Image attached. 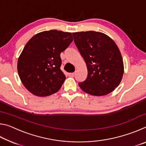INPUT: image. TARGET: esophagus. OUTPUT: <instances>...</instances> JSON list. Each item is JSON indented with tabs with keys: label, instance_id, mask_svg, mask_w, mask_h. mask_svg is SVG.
Instances as JSON below:
<instances>
[{
	"label": "esophagus",
	"instance_id": "obj_1",
	"mask_svg": "<svg viewBox=\"0 0 146 146\" xmlns=\"http://www.w3.org/2000/svg\"><path fill=\"white\" fill-rule=\"evenodd\" d=\"M75 75V73H68V76H71V77H73Z\"/></svg>",
	"mask_w": 146,
	"mask_h": 146
}]
</instances>
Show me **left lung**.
Listing matches in <instances>:
<instances>
[{"instance_id":"8db88e82","label":"left lung","mask_w":146,"mask_h":146,"mask_svg":"<svg viewBox=\"0 0 146 146\" xmlns=\"http://www.w3.org/2000/svg\"><path fill=\"white\" fill-rule=\"evenodd\" d=\"M74 42L84 59L88 77L78 84L84 92L104 96L118 87L123 75V62L114 40L101 32L73 33Z\"/></svg>"}]
</instances>
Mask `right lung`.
Here are the masks:
<instances>
[{"label":"right lung","mask_w":146,"mask_h":146,"mask_svg":"<svg viewBox=\"0 0 146 146\" xmlns=\"http://www.w3.org/2000/svg\"><path fill=\"white\" fill-rule=\"evenodd\" d=\"M73 41L71 33L55 29L35 35L20 55L17 71L23 85L37 97L60 90L66 76L60 70V53Z\"/></svg>","instance_id":"right-lung-1"}]
</instances>
